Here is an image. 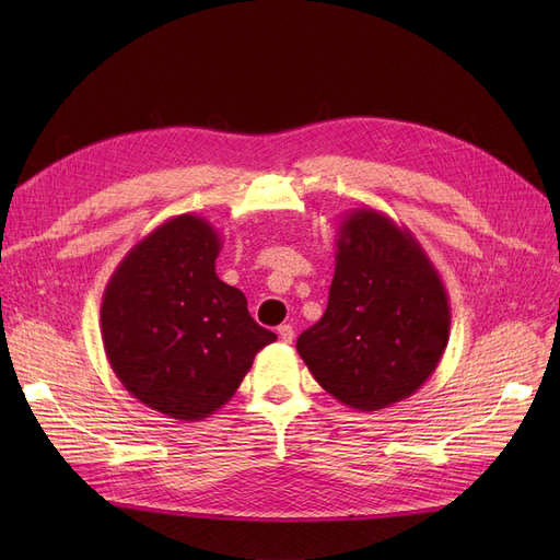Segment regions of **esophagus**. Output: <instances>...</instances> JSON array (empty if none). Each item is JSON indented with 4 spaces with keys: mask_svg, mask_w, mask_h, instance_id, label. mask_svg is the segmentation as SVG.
Listing matches in <instances>:
<instances>
[{
    "mask_svg": "<svg viewBox=\"0 0 560 560\" xmlns=\"http://www.w3.org/2000/svg\"><path fill=\"white\" fill-rule=\"evenodd\" d=\"M277 334H279L281 342H292V338H295V329H292L290 325H281V327L277 329Z\"/></svg>",
    "mask_w": 560,
    "mask_h": 560,
    "instance_id": "esophagus-1",
    "label": "esophagus"
}]
</instances>
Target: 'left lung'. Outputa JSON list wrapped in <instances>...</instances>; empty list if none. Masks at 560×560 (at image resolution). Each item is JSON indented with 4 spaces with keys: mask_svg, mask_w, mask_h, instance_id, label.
I'll use <instances>...</instances> for the list:
<instances>
[{
    "mask_svg": "<svg viewBox=\"0 0 560 560\" xmlns=\"http://www.w3.org/2000/svg\"><path fill=\"white\" fill-rule=\"evenodd\" d=\"M325 315L298 338L313 378L357 410L422 388L450 340V300L416 235L374 209L349 211Z\"/></svg>",
    "mask_w": 560,
    "mask_h": 560,
    "instance_id": "left-lung-1",
    "label": "left lung"
}]
</instances>
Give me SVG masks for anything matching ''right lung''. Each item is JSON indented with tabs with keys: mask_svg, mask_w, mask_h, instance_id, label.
I'll return each instance as SVG.
<instances>
[{
	"mask_svg": "<svg viewBox=\"0 0 560 560\" xmlns=\"http://www.w3.org/2000/svg\"><path fill=\"white\" fill-rule=\"evenodd\" d=\"M209 220L186 213L136 243L102 298V340L122 386L159 413L197 422L243 384L277 336L252 319L238 288L215 275Z\"/></svg>",
	"mask_w": 560,
	"mask_h": 560,
	"instance_id": "1",
	"label": "right lung"
}]
</instances>
